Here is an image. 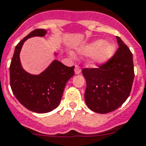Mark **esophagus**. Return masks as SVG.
<instances>
[{
	"label": "esophagus",
	"instance_id": "esophagus-1",
	"mask_svg": "<svg viewBox=\"0 0 146 146\" xmlns=\"http://www.w3.org/2000/svg\"><path fill=\"white\" fill-rule=\"evenodd\" d=\"M75 73L76 74H80L81 73V69L78 65H76L75 67Z\"/></svg>",
	"mask_w": 146,
	"mask_h": 146
}]
</instances>
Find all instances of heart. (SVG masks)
<instances>
[{"mask_svg": "<svg viewBox=\"0 0 146 146\" xmlns=\"http://www.w3.org/2000/svg\"><path fill=\"white\" fill-rule=\"evenodd\" d=\"M115 47L112 43L104 40H98L77 48L76 53L80 55L92 54L91 61L93 64H103L114 54Z\"/></svg>", "mask_w": 146, "mask_h": 146, "instance_id": "1", "label": "heart"}]
</instances>
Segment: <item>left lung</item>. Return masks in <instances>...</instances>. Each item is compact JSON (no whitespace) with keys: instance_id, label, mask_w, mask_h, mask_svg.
<instances>
[{"instance_id":"1","label":"left lung","mask_w":146,"mask_h":146,"mask_svg":"<svg viewBox=\"0 0 146 146\" xmlns=\"http://www.w3.org/2000/svg\"><path fill=\"white\" fill-rule=\"evenodd\" d=\"M115 54L97 68H84L86 80L85 100L94 112L105 114L124 104L130 95L134 79L133 54L120 37Z\"/></svg>"}]
</instances>
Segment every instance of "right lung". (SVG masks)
Returning <instances> with one entry per match:
<instances>
[{
	"label": "right lung",
	"mask_w": 146,
	"mask_h": 146,
	"mask_svg": "<svg viewBox=\"0 0 146 146\" xmlns=\"http://www.w3.org/2000/svg\"><path fill=\"white\" fill-rule=\"evenodd\" d=\"M45 29H36L15 46L9 67L12 92L26 109L37 113L51 112L60 104L67 81L74 76V66L67 67L54 60L42 73L32 75L22 68L19 54L24 42L33 36H43Z\"/></svg>",
	"instance_id": "1"
}]
</instances>
